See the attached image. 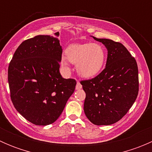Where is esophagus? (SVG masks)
<instances>
[{"mask_svg":"<svg viewBox=\"0 0 152 152\" xmlns=\"http://www.w3.org/2000/svg\"><path fill=\"white\" fill-rule=\"evenodd\" d=\"M82 87V86L80 84V82H78L77 84H76V90H80Z\"/></svg>","mask_w":152,"mask_h":152,"instance_id":"esophagus-1","label":"esophagus"}]
</instances>
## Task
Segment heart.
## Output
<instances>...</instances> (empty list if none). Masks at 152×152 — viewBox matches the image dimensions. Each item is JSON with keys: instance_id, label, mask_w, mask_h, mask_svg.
I'll use <instances>...</instances> for the list:
<instances>
[{"instance_id": "b5f03b06", "label": "heart", "mask_w": 152, "mask_h": 152, "mask_svg": "<svg viewBox=\"0 0 152 152\" xmlns=\"http://www.w3.org/2000/svg\"><path fill=\"white\" fill-rule=\"evenodd\" d=\"M65 53L66 57H62V65L66 66L67 60L76 64L77 73L82 77L95 76L104 64L105 50L100 44H74L67 47Z\"/></svg>"}]
</instances>
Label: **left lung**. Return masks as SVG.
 I'll use <instances>...</instances> for the list:
<instances>
[{
  "label": "left lung",
  "instance_id": "left-lung-1",
  "mask_svg": "<svg viewBox=\"0 0 152 152\" xmlns=\"http://www.w3.org/2000/svg\"><path fill=\"white\" fill-rule=\"evenodd\" d=\"M94 39L107 49L105 68L96 77L81 81L86 93L84 111L95 125H110L128 113L139 91L137 62L121 42Z\"/></svg>",
  "mask_w": 152,
  "mask_h": 152
}]
</instances>
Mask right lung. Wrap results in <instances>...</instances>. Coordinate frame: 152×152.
<instances>
[{
    "mask_svg": "<svg viewBox=\"0 0 152 152\" xmlns=\"http://www.w3.org/2000/svg\"><path fill=\"white\" fill-rule=\"evenodd\" d=\"M38 35L17 48L8 68L10 97L17 111L31 123L53 124L73 93L76 81L59 73L62 49L56 38Z\"/></svg>",
    "mask_w": 152,
    "mask_h": 152,
    "instance_id": "1",
    "label": "right lung"
}]
</instances>
